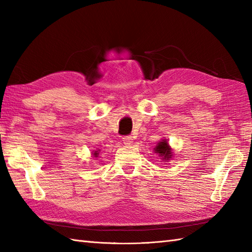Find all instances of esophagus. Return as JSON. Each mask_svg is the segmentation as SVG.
Masks as SVG:
<instances>
[{
  "mask_svg": "<svg viewBox=\"0 0 252 252\" xmlns=\"http://www.w3.org/2000/svg\"><path fill=\"white\" fill-rule=\"evenodd\" d=\"M122 142L125 145H132L133 138H132V136H125L122 138Z\"/></svg>",
  "mask_w": 252,
  "mask_h": 252,
  "instance_id": "esophagus-1",
  "label": "esophagus"
}]
</instances>
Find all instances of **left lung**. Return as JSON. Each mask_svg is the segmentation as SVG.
Here are the masks:
<instances>
[{"label":"left lung","instance_id":"left-lung-1","mask_svg":"<svg viewBox=\"0 0 252 252\" xmlns=\"http://www.w3.org/2000/svg\"><path fill=\"white\" fill-rule=\"evenodd\" d=\"M155 153L159 154V156H161L163 160H170L172 158V149L169 146L167 140H162L157 144V146L155 147Z\"/></svg>","mask_w":252,"mask_h":252}]
</instances>
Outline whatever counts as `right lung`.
Listing matches in <instances>:
<instances>
[{
  "label": "right lung",
  "mask_w": 252,
  "mask_h": 252,
  "mask_svg": "<svg viewBox=\"0 0 252 252\" xmlns=\"http://www.w3.org/2000/svg\"><path fill=\"white\" fill-rule=\"evenodd\" d=\"M98 152H99V151H96V152H94V154H93V155H94L95 157H97V156H98V154H99Z\"/></svg>",
  "instance_id": "add662e5"
}]
</instances>
